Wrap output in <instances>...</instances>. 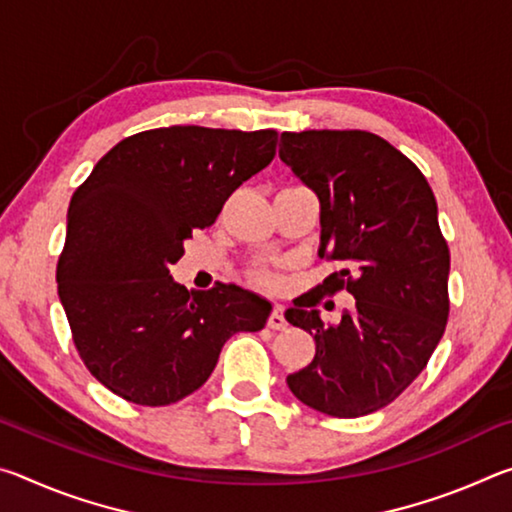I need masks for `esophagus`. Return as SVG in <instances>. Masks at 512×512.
Here are the masks:
<instances>
[{
	"instance_id": "obj_1",
	"label": "esophagus",
	"mask_w": 512,
	"mask_h": 512,
	"mask_svg": "<svg viewBox=\"0 0 512 512\" xmlns=\"http://www.w3.org/2000/svg\"><path fill=\"white\" fill-rule=\"evenodd\" d=\"M268 327H271V329H284V327H287V318H284L282 305H275L273 307L271 316H268Z\"/></svg>"
}]
</instances>
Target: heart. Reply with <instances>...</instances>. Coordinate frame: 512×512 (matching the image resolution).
<instances>
[{
	"label": "heart",
	"mask_w": 512,
	"mask_h": 512,
	"mask_svg": "<svg viewBox=\"0 0 512 512\" xmlns=\"http://www.w3.org/2000/svg\"><path fill=\"white\" fill-rule=\"evenodd\" d=\"M255 275H257V280H262L264 284H275V280H273V275H271V273H268V271H257Z\"/></svg>",
	"instance_id": "1"
}]
</instances>
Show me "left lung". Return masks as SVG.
<instances>
[{
  "label": "left lung",
  "instance_id": "8db88e82",
  "mask_svg": "<svg viewBox=\"0 0 512 512\" xmlns=\"http://www.w3.org/2000/svg\"><path fill=\"white\" fill-rule=\"evenodd\" d=\"M280 158L320 198L327 275L284 318L314 336V361L287 377L302 404L361 418L397 400L427 366L449 318V248L427 178L368 131L282 133ZM348 290L339 324L315 307Z\"/></svg>",
  "mask_w": 512,
  "mask_h": 512
}]
</instances>
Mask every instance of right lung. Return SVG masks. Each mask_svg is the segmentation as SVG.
I'll return each mask as SVG.
<instances>
[{"label": "right lung", "mask_w": 512, "mask_h": 512, "mask_svg": "<svg viewBox=\"0 0 512 512\" xmlns=\"http://www.w3.org/2000/svg\"><path fill=\"white\" fill-rule=\"evenodd\" d=\"M277 131L169 126L135 133L76 187L58 296L85 368L126 402L167 406L201 388L237 332L271 305L235 284L189 293L169 266L185 239L275 155Z\"/></svg>", "instance_id": "right-lung-1"}]
</instances>
